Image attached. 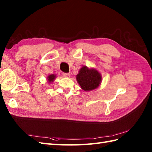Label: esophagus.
Segmentation results:
<instances>
[{"instance_id":"34e87169","label":"esophagus","mask_w":152,"mask_h":152,"mask_svg":"<svg viewBox=\"0 0 152 152\" xmlns=\"http://www.w3.org/2000/svg\"><path fill=\"white\" fill-rule=\"evenodd\" d=\"M63 76L64 77H65V78H70V74H68V73H63Z\"/></svg>"}]
</instances>
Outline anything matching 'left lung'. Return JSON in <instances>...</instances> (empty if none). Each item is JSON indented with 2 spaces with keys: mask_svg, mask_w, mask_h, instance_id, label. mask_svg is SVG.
I'll list each match as a JSON object with an SVG mask.
<instances>
[{
  "mask_svg": "<svg viewBox=\"0 0 152 152\" xmlns=\"http://www.w3.org/2000/svg\"><path fill=\"white\" fill-rule=\"evenodd\" d=\"M76 80L83 91H89L99 88L101 83L102 76L94 68L83 66L76 75Z\"/></svg>",
  "mask_w": 152,
  "mask_h": 152,
  "instance_id": "obj_1",
  "label": "left lung"
}]
</instances>
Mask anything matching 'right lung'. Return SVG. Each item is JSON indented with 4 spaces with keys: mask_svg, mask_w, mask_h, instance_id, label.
<instances>
[{
    "mask_svg": "<svg viewBox=\"0 0 152 152\" xmlns=\"http://www.w3.org/2000/svg\"><path fill=\"white\" fill-rule=\"evenodd\" d=\"M57 76L56 75V74H50L49 76H47V82L48 83H50V84H51V83H52L53 82L55 79L56 78Z\"/></svg>",
    "mask_w": 152,
    "mask_h": 152,
    "instance_id": "obj_1",
    "label": "right lung"
}]
</instances>
